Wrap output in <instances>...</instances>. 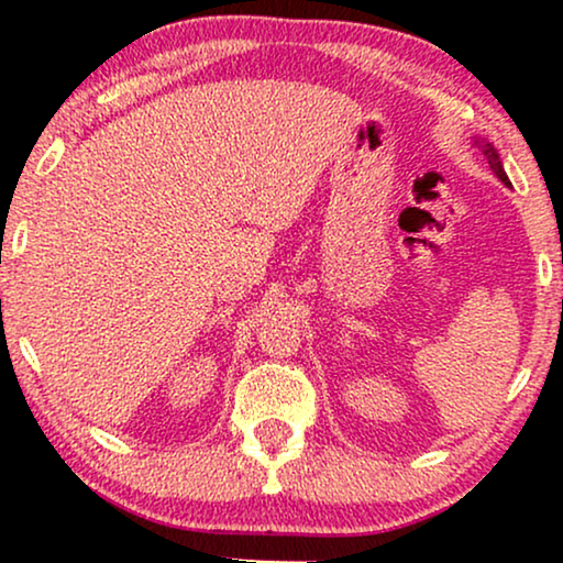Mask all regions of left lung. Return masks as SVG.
I'll list each match as a JSON object with an SVG mask.
<instances>
[{
  "mask_svg": "<svg viewBox=\"0 0 563 563\" xmlns=\"http://www.w3.org/2000/svg\"><path fill=\"white\" fill-rule=\"evenodd\" d=\"M476 143H479V145H482L484 156H487V158H489V166H492V172H495V174L499 176V179H503L505 184H510V181H507V176H505V172H503V164H499V156H497V151H495V148H492V145H489V143H484V141H476Z\"/></svg>",
  "mask_w": 563,
  "mask_h": 563,
  "instance_id": "1",
  "label": "left lung"
}]
</instances>
